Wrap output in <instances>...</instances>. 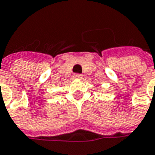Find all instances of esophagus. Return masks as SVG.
<instances>
[{
	"label": "esophagus",
	"mask_w": 155,
	"mask_h": 155,
	"mask_svg": "<svg viewBox=\"0 0 155 155\" xmlns=\"http://www.w3.org/2000/svg\"><path fill=\"white\" fill-rule=\"evenodd\" d=\"M74 79H81L82 78V75L81 74H74Z\"/></svg>",
	"instance_id": "1"
}]
</instances>
